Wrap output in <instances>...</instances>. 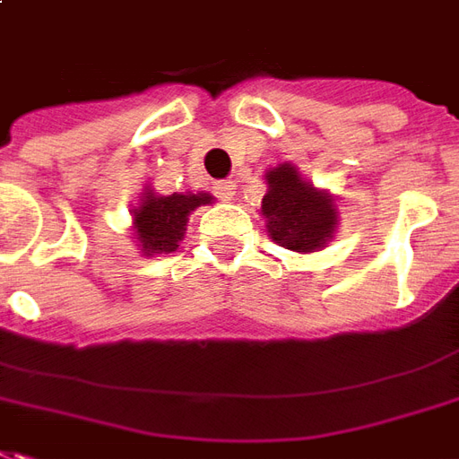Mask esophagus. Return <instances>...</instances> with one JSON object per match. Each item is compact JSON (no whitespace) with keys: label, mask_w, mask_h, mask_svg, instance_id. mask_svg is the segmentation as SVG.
<instances>
[{"label":"esophagus","mask_w":459,"mask_h":459,"mask_svg":"<svg viewBox=\"0 0 459 459\" xmlns=\"http://www.w3.org/2000/svg\"><path fill=\"white\" fill-rule=\"evenodd\" d=\"M215 193L220 201H232L234 195H237V184L234 181H220L215 186Z\"/></svg>","instance_id":"esophagus-1"}]
</instances>
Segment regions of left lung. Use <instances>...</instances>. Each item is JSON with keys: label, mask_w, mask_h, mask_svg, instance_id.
<instances>
[{"label": "left lung", "mask_w": 459, "mask_h": 459, "mask_svg": "<svg viewBox=\"0 0 459 459\" xmlns=\"http://www.w3.org/2000/svg\"><path fill=\"white\" fill-rule=\"evenodd\" d=\"M266 184L261 212L266 217L268 237L278 247L312 254L332 242L339 215L329 193L316 191L292 164H278L266 171Z\"/></svg>", "instance_id": "obj_1"}]
</instances>
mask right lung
<instances>
[{
	"label": "right lung",
	"mask_w": 459,
	"mask_h": 459,
	"mask_svg": "<svg viewBox=\"0 0 459 459\" xmlns=\"http://www.w3.org/2000/svg\"><path fill=\"white\" fill-rule=\"evenodd\" d=\"M212 203L210 193H143L140 208L133 210V232L143 254H171L184 239L186 222L193 210Z\"/></svg>",
	"instance_id": "add662e5"
}]
</instances>
